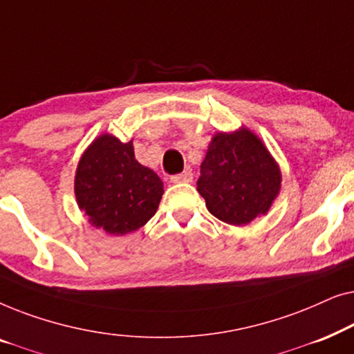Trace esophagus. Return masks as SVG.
Returning <instances> with one entry per match:
<instances>
[{"label":"esophagus","instance_id":"34e87169","mask_svg":"<svg viewBox=\"0 0 354 354\" xmlns=\"http://www.w3.org/2000/svg\"><path fill=\"white\" fill-rule=\"evenodd\" d=\"M192 180H193V174L190 171H185V172H182V174H176V176L171 177V182L172 183H180V182L188 183V182H192Z\"/></svg>","mask_w":354,"mask_h":354}]
</instances>
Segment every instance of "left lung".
Returning a JSON list of instances; mask_svg holds the SVG:
<instances>
[{"mask_svg":"<svg viewBox=\"0 0 354 354\" xmlns=\"http://www.w3.org/2000/svg\"><path fill=\"white\" fill-rule=\"evenodd\" d=\"M196 185L209 212L232 225H246L269 211L280 190V171L250 130L217 133L207 148Z\"/></svg>","mask_w":354,"mask_h":354,"instance_id":"obj_1","label":"left lung"}]
</instances>
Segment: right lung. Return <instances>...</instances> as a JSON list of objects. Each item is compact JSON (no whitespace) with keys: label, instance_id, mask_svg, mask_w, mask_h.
<instances>
[{"label":"right lung","instance_id":"add662e5","mask_svg":"<svg viewBox=\"0 0 354 354\" xmlns=\"http://www.w3.org/2000/svg\"><path fill=\"white\" fill-rule=\"evenodd\" d=\"M162 182L135 159L132 142L101 135L82 156L75 196L91 225L125 235L147 224L162 196Z\"/></svg>","mask_w":354,"mask_h":354}]
</instances>
